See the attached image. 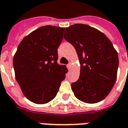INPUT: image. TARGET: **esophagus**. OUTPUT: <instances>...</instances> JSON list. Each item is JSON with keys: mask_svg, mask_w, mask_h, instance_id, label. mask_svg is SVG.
<instances>
[{"mask_svg": "<svg viewBox=\"0 0 128 128\" xmlns=\"http://www.w3.org/2000/svg\"><path fill=\"white\" fill-rule=\"evenodd\" d=\"M71 66H72V64H71V62H70L68 65H67V67H68V69H70V68H71Z\"/></svg>", "mask_w": 128, "mask_h": 128, "instance_id": "1", "label": "esophagus"}]
</instances>
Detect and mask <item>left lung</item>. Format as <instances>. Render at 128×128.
Masks as SVG:
<instances>
[{"instance_id": "left-lung-1", "label": "left lung", "mask_w": 128, "mask_h": 128, "mask_svg": "<svg viewBox=\"0 0 128 128\" xmlns=\"http://www.w3.org/2000/svg\"><path fill=\"white\" fill-rule=\"evenodd\" d=\"M64 38L74 46L80 62V75L72 83L76 98L87 104L104 100L116 81L118 56L104 34L94 27L76 24L67 27Z\"/></svg>"}]
</instances>
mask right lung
Instances as JSON below:
<instances>
[{"label":"right lung","instance_id":"right-lung-1","mask_svg":"<svg viewBox=\"0 0 128 128\" xmlns=\"http://www.w3.org/2000/svg\"><path fill=\"white\" fill-rule=\"evenodd\" d=\"M65 28L44 26L22 39L13 58L15 78L24 95L43 104L54 99L68 68L59 65L58 48Z\"/></svg>","mask_w":128,"mask_h":128}]
</instances>
